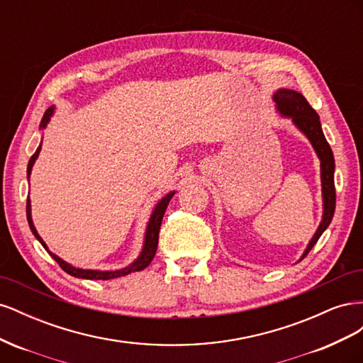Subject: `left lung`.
I'll return each instance as SVG.
<instances>
[{
    "label": "left lung",
    "mask_w": 363,
    "mask_h": 363,
    "mask_svg": "<svg viewBox=\"0 0 363 363\" xmlns=\"http://www.w3.org/2000/svg\"><path fill=\"white\" fill-rule=\"evenodd\" d=\"M272 100L276 103V111L281 118L291 119L295 128L303 133L307 140L311 142L313 151L320 159V175H321V195H323V216L321 223L318 225L315 235L307 244L306 250L300 260H303L307 252L318 242V239L325 232V228L330 225L335 213L336 204V192H335V157L330 145L325 140L323 133L320 116L307 103L306 98L296 91L292 89H277L272 95ZM298 260V262H300Z\"/></svg>",
    "instance_id": "left-lung-1"
}]
</instances>
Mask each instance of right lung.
Masks as SVG:
<instances>
[{"label":"right lung","mask_w":363,"mask_h":363,"mask_svg":"<svg viewBox=\"0 0 363 363\" xmlns=\"http://www.w3.org/2000/svg\"><path fill=\"white\" fill-rule=\"evenodd\" d=\"M54 113H56V106H51L47 108L45 115H43L42 121H40V125H39V130L43 131L47 128V125L50 124L51 118L54 116ZM42 150V140L40 144L38 147V150L35 151V155H33L28 160V164H27V179L30 180V175H31V169H33V164H35V162L38 160L39 157V152ZM175 191H171L168 192L164 196H162V199L157 201V204L155 206V208H152V212L150 215V219H148V224H147V228H145V235H144V244H142V250L139 252V256L128 263V265H125L124 268H119V269H107V271H103V269H84V268H77L74 265H71V263H68L67 260H63L62 257H59L57 255H54V252H51L48 250V245L43 242V239L39 236L38 230L35 227V224H33V218H31V200L30 196L27 199V221H28V225H30V230L31 233L35 235V238L39 240V242L42 244V247L45 248L51 257L56 260L59 265L62 267V269L65 272H68L69 276L72 277H77V279H89V280H111V279H118V277H124V276H128V274L131 272H138V271H142L145 269L152 257H155L156 255V250H157V244H159V232H160V224H162V219H163V215H164V211H167V207L171 201V199L174 196Z\"/></svg>","instance_id":"add662e5"}]
</instances>
